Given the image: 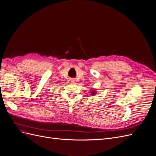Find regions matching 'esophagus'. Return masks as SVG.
Returning <instances> with one entry per match:
<instances>
[{
    "mask_svg": "<svg viewBox=\"0 0 156 156\" xmlns=\"http://www.w3.org/2000/svg\"><path fill=\"white\" fill-rule=\"evenodd\" d=\"M72 81H73V80H72Z\"/></svg>",
    "mask_w": 156,
    "mask_h": 156,
    "instance_id": "esophagus-1",
    "label": "esophagus"
}]
</instances>
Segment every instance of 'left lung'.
Returning a JSON list of instances; mask_svg holds the SVG:
<instances>
[{
    "instance_id": "left-lung-1",
    "label": "left lung",
    "mask_w": 156,
    "mask_h": 156,
    "mask_svg": "<svg viewBox=\"0 0 156 156\" xmlns=\"http://www.w3.org/2000/svg\"><path fill=\"white\" fill-rule=\"evenodd\" d=\"M91 95L92 96H95L96 95V94H97V92H96V90L95 89H91Z\"/></svg>"
}]
</instances>
